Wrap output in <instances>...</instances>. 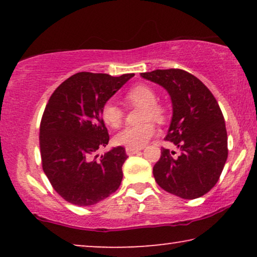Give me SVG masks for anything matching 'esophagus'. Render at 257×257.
I'll return each instance as SVG.
<instances>
[{"mask_svg": "<svg viewBox=\"0 0 257 257\" xmlns=\"http://www.w3.org/2000/svg\"><path fill=\"white\" fill-rule=\"evenodd\" d=\"M140 150H142V149H133V147H126V149H125L126 153H127V156H132V154L138 153Z\"/></svg>", "mask_w": 257, "mask_h": 257, "instance_id": "obj_1", "label": "esophagus"}]
</instances>
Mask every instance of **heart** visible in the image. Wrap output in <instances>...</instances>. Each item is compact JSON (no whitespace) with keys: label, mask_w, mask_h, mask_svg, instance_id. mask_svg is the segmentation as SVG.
Returning a JSON list of instances; mask_svg holds the SVG:
<instances>
[{"label":"heart","mask_w":257,"mask_h":257,"mask_svg":"<svg viewBox=\"0 0 257 257\" xmlns=\"http://www.w3.org/2000/svg\"><path fill=\"white\" fill-rule=\"evenodd\" d=\"M126 99L136 106H144L142 111V120L146 121L142 125L128 126L121 130L114 137L117 145L140 149L157 133L156 125L152 121H163L165 119L164 108L157 104L158 98L152 87L147 85H137L126 93ZM100 115L108 127L117 128L122 121V111L117 105L108 101L101 107Z\"/></svg>","instance_id":"heart-1"}]
</instances>
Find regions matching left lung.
I'll return each instance as SVG.
<instances>
[{"label":"left lung","instance_id":"obj_1","mask_svg":"<svg viewBox=\"0 0 257 257\" xmlns=\"http://www.w3.org/2000/svg\"><path fill=\"white\" fill-rule=\"evenodd\" d=\"M142 77L170 94L173 115L165 139L181 151L179 157L161 151L153 167L157 184L182 199L205 195L219 180L228 157L226 124L215 97L185 70H154Z\"/></svg>","mask_w":257,"mask_h":257}]
</instances>
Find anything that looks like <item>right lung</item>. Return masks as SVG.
Wrapping results in <instances>:
<instances>
[{
	"label": "right lung",
	"instance_id": "obj_1",
	"mask_svg": "<svg viewBox=\"0 0 257 257\" xmlns=\"http://www.w3.org/2000/svg\"><path fill=\"white\" fill-rule=\"evenodd\" d=\"M133 76L78 72L54 91L45 106L40 127L42 167L55 191L72 205H94L120 186L127 156L121 146L97 154L110 139L100 111Z\"/></svg>",
	"mask_w": 257,
	"mask_h": 257
}]
</instances>
